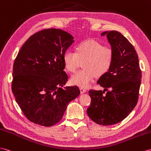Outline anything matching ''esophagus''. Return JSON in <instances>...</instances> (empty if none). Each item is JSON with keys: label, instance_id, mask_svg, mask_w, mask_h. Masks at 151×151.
<instances>
[{"label": "esophagus", "instance_id": "1", "mask_svg": "<svg viewBox=\"0 0 151 151\" xmlns=\"http://www.w3.org/2000/svg\"><path fill=\"white\" fill-rule=\"evenodd\" d=\"M80 92L81 94H83L85 92H87V90L86 88H80Z\"/></svg>", "mask_w": 151, "mask_h": 151}]
</instances>
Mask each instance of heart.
Wrapping results in <instances>:
<instances>
[{"label": "heart", "mask_w": 151, "mask_h": 151, "mask_svg": "<svg viewBox=\"0 0 151 151\" xmlns=\"http://www.w3.org/2000/svg\"><path fill=\"white\" fill-rule=\"evenodd\" d=\"M114 60L112 49L92 40L80 42L75 47V53L68 52L63 56L64 68L69 73H75L83 63V70L71 78V83L81 88L88 87L96 76L105 75Z\"/></svg>", "instance_id": "obj_1"}]
</instances>
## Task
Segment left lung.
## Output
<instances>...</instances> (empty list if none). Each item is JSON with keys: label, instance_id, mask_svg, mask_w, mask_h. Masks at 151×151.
Here are the masks:
<instances>
[{"label": "left lung", "instance_id": "obj_1", "mask_svg": "<svg viewBox=\"0 0 151 151\" xmlns=\"http://www.w3.org/2000/svg\"><path fill=\"white\" fill-rule=\"evenodd\" d=\"M101 35L106 36L114 60L110 70L97 82L104 90L89 91L91 103L87 113L96 123L109 126L122 121L137 105L142 71L136 50L124 36L115 30Z\"/></svg>", "mask_w": 151, "mask_h": 151}]
</instances>
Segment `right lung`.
I'll return each mask as SVG.
<instances>
[{
	"mask_svg": "<svg viewBox=\"0 0 151 151\" xmlns=\"http://www.w3.org/2000/svg\"><path fill=\"white\" fill-rule=\"evenodd\" d=\"M73 42L64 30H42L27 40L14 60L13 93L25 117L36 124L59 122L80 94L77 86L62 88L68 80L63 56Z\"/></svg>",
	"mask_w": 151,
	"mask_h": 151,
	"instance_id": "add662e5",
	"label": "right lung"
}]
</instances>
